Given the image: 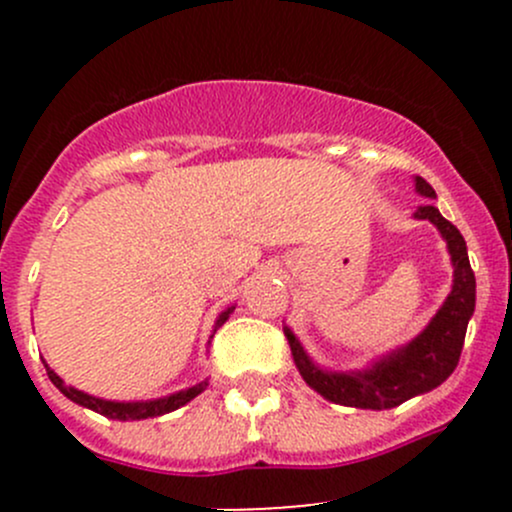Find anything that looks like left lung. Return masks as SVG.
<instances>
[{
  "instance_id": "obj_1",
  "label": "left lung",
  "mask_w": 512,
  "mask_h": 512,
  "mask_svg": "<svg viewBox=\"0 0 512 512\" xmlns=\"http://www.w3.org/2000/svg\"><path fill=\"white\" fill-rule=\"evenodd\" d=\"M414 182L419 195L436 197L433 187L424 178L416 175ZM414 219H426L438 228L440 236L448 243L452 260V291L419 337L373 361L366 370H325L315 366L313 358L305 354L291 327H284L298 373L315 392L334 404L375 411L399 407L407 399L424 395L445 383L457 368L469 317L477 303V279L469 267L467 243L462 233L448 219H443L433 204L416 209Z\"/></svg>"
}]
</instances>
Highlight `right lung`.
<instances>
[{
    "mask_svg": "<svg viewBox=\"0 0 512 512\" xmlns=\"http://www.w3.org/2000/svg\"><path fill=\"white\" fill-rule=\"evenodd\" d=\"M233 308H236V305H231V308H226L219 317H216L214 332L219 330L228 317H231ZM211 337H214V334H211ZM45 370H48V378L52 380V385H55L64 397L72 399V402H76V404H81V407L98 411V414L108 416V419H115V421H142V419H154V416H163V414H168V411L180 409L182 404H187L190 399H195L199 392L207 390V380H204V383L187 387V390L173 392V395H168V397L146 399V402H110V399L86 395V392L76 390V387H72V385H64V380L55 373V370H50L48 363H45Z\"/></svg>",
    "mask_w": 512,
    "mask_h": 512,
    "instance_id": "1",
    "label": "right lung"
}]
</instances>
